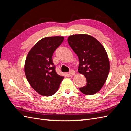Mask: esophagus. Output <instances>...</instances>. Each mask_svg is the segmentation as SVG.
<instances>
[{
    "label": "esophagus",
    "mask_w": 131,
    "mask_h": 131,
    "mask_svg": "<svg viewBox=\"0 0 131 131\" xmlns=\"http://www.w3.org/2000/svg\"><path fill=\"white\" fill-rule=\"evenodd\" d=\"M75 74V72L74 70H71L69 71V75H70V76H72V75H74Z\"/></svg>",
    "instance_id": "obj_1"
}]
</instances>
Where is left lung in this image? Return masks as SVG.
<instances>
[{
	"mask_svg": "<svg viewBox=\"0 0 131 131\" xmlns=\"http://www.w3.org/2000/svg\"><path fill=\"white\" fill-rule=\"evenodd\" d=\"M69 46L79 59L78 72L86 78L87 85L80 88L83 94H95L103 88L108 77L110 64L103 45L87 34H75L67 39Z\"/></svg>",
	"mask_w": 131,
	"mask_h": 131,
	"instance_id": "8db88e82",
	"label": "left lung"
}]
</instances>
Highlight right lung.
Listing matches in <instances>:
<instances>
[{"mask_svg": "<svg viewBox=\"0 0 131 131\" xmlns=\"http://www.w3.org/2000/svg\"><path fill=\"white\" fill-rule=\"evenodd\" d=\"M64 39L63 36L44 37L31 48L26 57V78L32 88L42 96L53 95L64 77L56 73L52 59L54 51Z\"/></svg>", "mask_w": 131, "mask_h": 131, "instance_id": "1", "label": "right lung"}]
</instances>
